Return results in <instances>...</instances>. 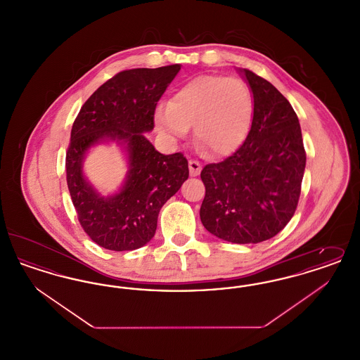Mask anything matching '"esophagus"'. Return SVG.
<instances>
[{"instance_id":"34e87169","label":"esophagus","mask_w":360,"mask_h":360,"mask_svg":"<svg viewBox=\"0 0 360 360\" xmlns=\"http://www.w3.org/2000/svg\"><path fill=\"white\" fill-rule=\"evenodd\" d=\"M201 169H202V166L198 160H194V159L188 160V170H190L191 176H197L201 172Z\"/></svg>"}]
</instances>
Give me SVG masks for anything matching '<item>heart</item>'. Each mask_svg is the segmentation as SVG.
Instances as JSON below:
<instances>
[{
	"mask_svg": "<svg viewBox=\"0 0 360 360\" xmlns=\"http://www.w3.org/2000/svg\"><path fill=\"white\" fill-rule=\"evenodd\" d=\"M252 94L236 77L200 75L178 87L170 103L156 109V122L169 136L186 135L194 125V140L212 156L233 153L250 129Z\"/></svg>",
	"mask_w": 360,
	"mask_h": 360,
	"instance_id": "obj_1",
	"label": "heart"
}]
</instances>
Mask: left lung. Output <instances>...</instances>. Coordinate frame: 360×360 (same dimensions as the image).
Here are the masks:
<instances>
[{"label": "left lung", "mask_w": 360, "mask_h": 360, "mask_svg": "<svg viewBox=\"0 0 360 360\" xmlns=\"http://www.w3.org/2000/svg\"><path fill=\"white\" fill-rule=\"evenodd\" d=\"M254 94V117L236 153L201 172L200 217L206 229L238 244L274 238L298 205L307 165L298 117L264 78L243 69Z\"/></svg>", "instance_id": "obj_1"}]
</instances>
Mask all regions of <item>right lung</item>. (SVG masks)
<instances>
[{
	"mask_svg": "<svg viewBox=\"0 0 360 360\" xmlns=\"http://www.w3.org/2000/svg\"><path fill=\"white\" fill-rule=\"evenodd\" d=\"M179 65L121 71L84 103L72 124L66 154V179L72 205L86 235L112 251H132L154 238L162 206L188 178L186 158L163 155L144 136L154 129L155 109ZM125 143L130 170L121 193L101 198L85 181L82 162L94 143Z\"/></svg>",
	"mask_w": 360,
	"mask_h": 360,
	"instance_id": "right-lung-1",
	"label": "right lung"
}]
</instances>
